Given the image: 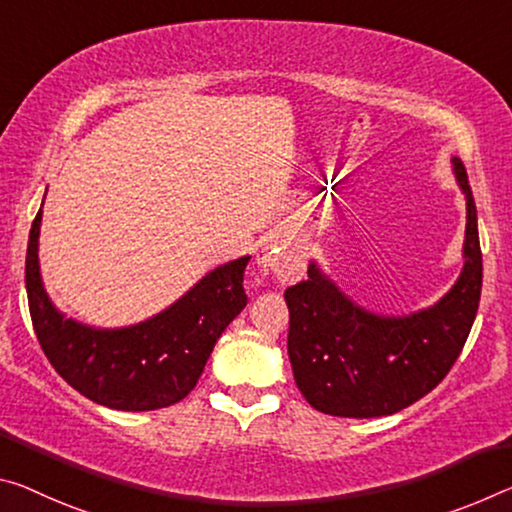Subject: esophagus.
<instances>
[{"instance_id": "34e87169", "label": "esophagus", "mask_w": 512, "mask_h": 512, "mask_svg": "<svg viewBox=\"0 0 512 512\" xmlns=\"http://www.w3.org/2000/svg\"><path fill=\"white\" fill-rule=\"evenodd\" d=\"M257 264L266 273H273L280 282H296L305 275V250L298 246H282V243H269L257 255Z\"/></svg>"}]
</instances>
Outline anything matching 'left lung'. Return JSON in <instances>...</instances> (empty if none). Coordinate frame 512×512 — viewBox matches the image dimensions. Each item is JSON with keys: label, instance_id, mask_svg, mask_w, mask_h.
<instances>
[{"label": "left lung", "instance_id": "obj_1", "mask_svg": "<svg viewBox=\"0 0 512 512\" xmlns=\"http://www.w3.org/2000/svg\"><path fill=\"white\" fill-rule=\"evenodd\" d=\"M467 200L460 278L435 305L383 316L353 303L319 264L289 287V362L305 401L332 417H385L408 408L442 383L465 346L478 312L483 257L467 170L451 159Z\"/></svg>", "mask_w": 512, "mask_h": 512}]
</instances>
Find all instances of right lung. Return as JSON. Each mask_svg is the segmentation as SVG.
I'll return each mask as SVG.
<instances>
[{
	"instance_id": "add662e5",
	"label": "right lung",
	"mask_w": 512,
	"mask_h": 512,
	"mask_svg": "<svg viewBox=\"0 0 512 512\" xmlns=\"http://www.w3.org/2000/svg\"><path fill=\"white\" fill-rule=\"evenodd\" d=\"M43 205L31 223L27 298L40 348L79 394L111 410L168 408L196 387L214 344L248 303L243 271L250 255L216 266L164 312L127 328H93L59 312L38 264Z\"/></svg>"
}]
</instances>
